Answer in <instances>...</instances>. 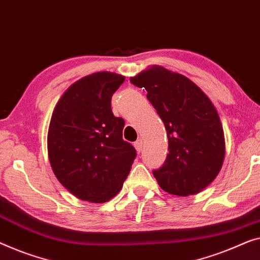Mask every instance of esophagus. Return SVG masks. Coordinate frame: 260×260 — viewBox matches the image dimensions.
I'll list each match as a JSON object with an SVG mask.
<instances>
[{
	"instance_id": "1",
	"label": "esophagus",
	"mask_w": 260,
	"mask_h": 260,
	"mask_svg": "<svg viewBox=\"0 0 260 260\" xmlns=\"http://www.w3.org/2000/svg\"><path fill=\"white\" fill-rule=\"evenodd\" d=\"M134 146H135V148H136L137 152H141L142 150H143V141H142V139H138V141L135 142L134 143Z\"/></svg>"
}]
</instances>
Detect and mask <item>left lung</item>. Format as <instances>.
Returning <instances> with one entry per match:
<instances>
[{
	"label": "left lung",
	"mask_w": 260,
	"mask_h": 260,
	"mask_svg": "<svg viewBox=\"0 0 260 260\" xmlns=\"http://www.w3.org/2000/svg\"><path fill=\"white\" fill-rule=\"evenodd\" d=\"M130 82L148 91L167 130L169 153L153 176L168 193L201 192L219 174L225 139L219 115L199 86L183 75L153 66Z\"/></svg>",
	"instance_id": "8db88e82"
}]
</instances>
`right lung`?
Returning <instances> with one entry per match:
<instances>
[{
  "label": "right lung",
  "mask_w": 260,
  "mask_h": 260,
  "mask_svg": "<svg viewBox=\"0 0 260 260\" xmlns=\"http://www.w3.org/2000/svg\"><path fill=\"white\" fill-rule=\"evenodd\" d=\"M125 77L101 71L66 90L48 130L49 161L59 183L82 201L104 203L121 191L136 158L123 141L124 119L115 117L111 97Z\"/></svg>",
  "instance_id": "1"
}]
</instances>
